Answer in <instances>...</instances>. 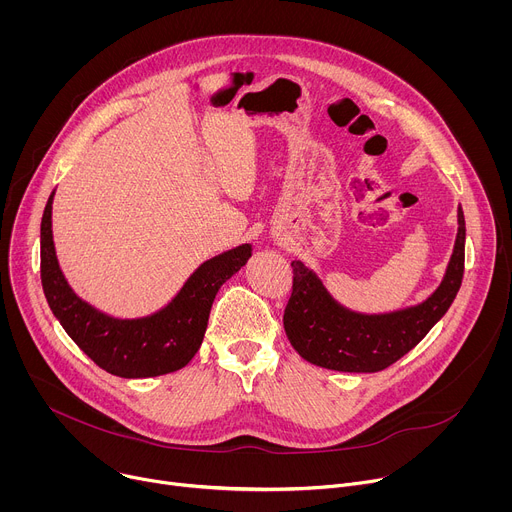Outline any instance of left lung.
Listing matches in <instances>:
<instances>
[{
    "instance_id": "8db88e82",
    "label": "left lung",
    "mask_w": 512,
    "mask_h": 512,
    "mask_svg": "<svg viewBox=\"0 0 512 512\" xmlns=\"http://www.w3.org/2000/svg\"><path fill=\"white\" fill-rule=\"evenodd\" d=\"M466 223L458 208V237L446 275L433 294L391 314H356L340 306L318 275L291 261L294 285L283 312L285 334L302 358L342 373H377L415 348L452 306L464 277Z\"/></svg>"
}]
</instances>
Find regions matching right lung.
Wrapping results in <instances>:
<instances>
[{
	"label": "right lung",
	"mask_w": 512,
	"mask_h": 512,
	"mask_svg": "<svg viewBox=\"0 0 512 512\" xmlns=\"http://www.w3.org/2000/svg\"><path fill=\"white\" fill-rule=\"evenodd\" d=\"M52 198L54 192L40 225V277L46 302L66 334L115 377L148 379L186 367L202 344L216 291L247 263L251 245L204 261L160 312L119 320L81 300L64 279L52 241Z\"/></svg>",
	"instance_id": "obj_1"
}]
</instances>
